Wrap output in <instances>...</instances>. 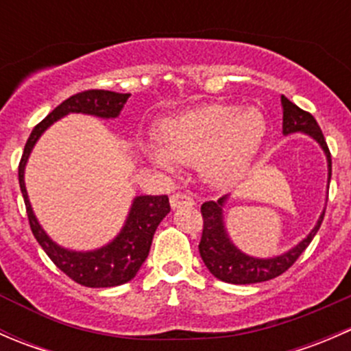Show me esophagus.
<instances>
[{
    "label": "esophagus",
    "mask_w": 351,
    "mask_h": 351,
    "mask_svg": "<svg viewBox=\"0 0 351 351\" xmlns=\"http://www.w3.org/2000/svg\"><path fill=\"white\" fill-rule=\"evenodd\" d=\"M169 205L175 210V208L185 207V205H195V200H193L192 195H186V193H173L169 197Z\"/></svg>",
    "instance_id": "1"
}]
</instances>
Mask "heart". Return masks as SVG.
I'll return each instance as SVG.
<instances>
[{"label":"heart","instance_id":"heart-1","mask_svg":"<svg viewBox=\"0 0 351 351\" xmlns=\"http://www.w3.org/2000/svg\"><path fill=\"white\" fill-rule=\"evenodd\" d=\"M162 144L146 141L143 153L165 171L198 165L205 178L228 185L243 175L265 136V119L254 107L208 105L165 122Z\"/></svg>","mask_w":351,"mask_h":351}]
</instances>
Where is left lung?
I'll return each instance as SVG.
<instances>
[{
  "instance_id": "left-lung-1",
  "label": "left lung",
  "mask_w": 351,
  "mask_h": 351,
  "mask_svg": "<svg viewBox=\"0 0 351 351\" xmlns=\"http://www.w3.org/2000/svg\"><path fill=\"white\" fill-rule=\"evenodd\" d=\"M282 112H284V122H282V132L284 136L290 134H306L311 139L316 141L324 151L328 161V189L329 180H331V154L324 141L323 132H321L319 125L314 120L311 113L300 110L297 105H293L289 98L282 95ZM229 195L219 198L217 202H205L202 205V215H204V232H202L200 244V256L204 260L205 267L208 268L215 278L228 284L236 285H247V284H258V282H267L271 278L278 277L289 270L297 258L304 253L316 232L319 231L321 222L324 217V208L321 212L319 219H317L316 226L311 229L309 234L297 243L295 246L290 247L285 253L278 254V256L271 258H256L251 254L243 253L234 243L231 241L226 229L224 222V207L228 204Z\"/></svg>"
}]
</instances>
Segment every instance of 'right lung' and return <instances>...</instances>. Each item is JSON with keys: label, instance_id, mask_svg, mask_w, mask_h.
<instances>
[{"label": "right lung", "instance_id": "1", "mask_svg": "<svg viewBox=\"0 0 351 351\" xmlns=\"http://www.w3.org/2000/svg\"><path fill=\"white\" fill-rule=\"evenodd\" d=\"M129 97L130 93H115V91L107 90H88L69 97L32 130L19 166L20 190H22L28 222H30L35 239L59 270L64 271L67 277L73 278L77 284L93 287V289L122 285L136 277L149 254L151 243H153V236L159 222L168 215V197H136L130 205L122 229L112 241L90 251L67 250L61 244L52 241L51 236L44 231L38 219L35 217L34 208L28 200L27 186H25V166H27L32 149L40 139L42 134L59 119L69 115V113H84V115L98 117V119H117Z\"/></svg>", "mask_w": 351, "mask_h": 351}]
</instances>
